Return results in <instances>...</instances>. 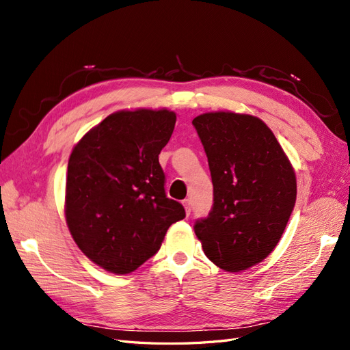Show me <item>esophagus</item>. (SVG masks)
Returning a JSON list of instances; mask_svg holds the SVG:
<instances>
[{
  "mask_svg": "<svg viewBox=\"0 0 350 350\" xmlns=\"http://www.w3.org/2000/svg\"><path fill=\"white\" fill-rule=\"evenodd\" d=\"M183 204H184V208H185V213H187V215L191 213V200H188V198L184 200Z\"/></svg>",
  "mask_w": 350,
  "mask_h": 350,
  "instance_id": "esophagus-1",
  "label": "esophagus"
}]
</instances>
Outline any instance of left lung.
<instances>
[{
	"label": "left lung",
	"instance_id": "1",
	"mask_svg": "<svg viewBox=\"0 0 350 350\" xmlns=\"http://www.w3.org/2000/svg\"><path fill=\"white\" fill-rule=\"evenodd\" d=\"M213 183V207L194 232L207 258L242 271L278 245L296 201L293 166L260 118L229 111L193 120Z\"/></svg>",
	"mask_w": 350,
	"mask_h": 350
}]
</instances>
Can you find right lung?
<instances>
[{"label":"right lung","instance_id":"add662e5","mask_svg":"<svg viewBox=\"0 0 350 350\" xmlns=\"http://www.w3.org/2000/svg\"><path fill=\"white\" fill-rule=\"evenodd\" d=\"M176 122L162 109L118 111L72 147L66 220L77 247L113 274H129L161 248L166 230L185 217L165 194L159 154Z\"/></svg>","mask_w":350,"mask_h":350}]
</instances>
